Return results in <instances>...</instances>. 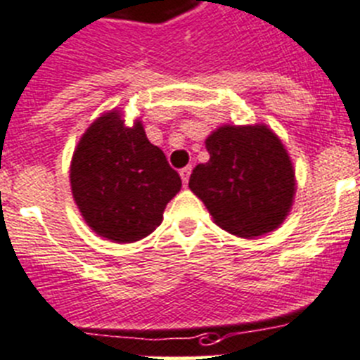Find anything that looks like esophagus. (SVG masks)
I'll return each mask as SVG.
<instances>
[{
	"label": "esophagus",
	"instance_id": "esophagus-1",
	"mask_svg": "<svg viewBox=\"0 0 360 360\" xmlns=\"http://www.w3.org/2000/svg\"><path fill=\"white\" fill-rule=\"evenodd\" d=\"M179 174H181V179H183V184H184V186H186L188 179H190V174H192V167L183 168V170H181Z\"/></svg>",
	"mask_w": 360,
	"mask_h": 360
}]
</instances>
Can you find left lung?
Listing matches in <instances>:
<instances>
[{"instance_id": "obj_1", "label": "left lung", "mask_w": 360, "mask_h": 360, "mask_svg": "<svg viewBox=\"0 0 360 360\" xmlns=\"http://www.w3.org/2000/svg\"><path fill=\"white\" fill-rule=\"evenodd\" d=\"M204 143L210 161L193 168L188 186L213 222L242 238L280 228L292 208L296 172L276 132L265 124L220 125Z\"/></svg>"}]
</instances>
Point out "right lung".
Here are the masks:
<instances>
[{"mask_svg": "<svg viewBox=\"0 0 360 360\" xmlns=\"http://www.w3.org/2000/svg\"><path fill=\"white\" fill-rule=\"evenodd\" d=\"M73 200L98 236L131 244L163 222L181 177L163 150L148 141L143 124H125L118 109L103 112L80 136L70 165Z\"/></svg>", "mask_w": 360, "mask_h": 360, "instance_id": "add662e5", "label": "right lung"}]
</instances>
